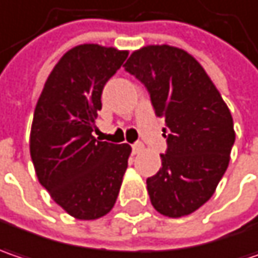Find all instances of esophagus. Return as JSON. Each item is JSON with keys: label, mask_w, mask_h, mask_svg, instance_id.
I'll use <instances>...</instances> for the list:
<instances>
[{"label": "esophagus", "mask_w": 258, "mask_h": 258, "mask_svg": "<svg viewBox=\"0 0 258 258\" xmlns=\"http://www.w3.org/2000/svg\"><path fill=\"white\" fill-rule=\"evenodd\" d=\"M143 150H144V144L143 143L133 144V153H134V155H139V153H142Z\"/></svg>", "instance_id": "1"}]
</instances>
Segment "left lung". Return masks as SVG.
I'll return each mask as SVG.
<instances>
[{"instance_id": "obj_1", "label": "left lung", "mask_w": 258, "mask_h": 258, "mask_svg": "<svg viewBox=\"0 0 258 258\" xmlns=\"http://www.w3.org/2000/svg\"><path fill=\"white\" fill-rule=\"evenodd\" d=\"M124 69L147 87L155 114L165 119L168 150L147 178L152 206L168 218L188 216L215 194L235 142L234 119L202 64L171 45H147Z\"/></svg>"}]
</instances>
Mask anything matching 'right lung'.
I'll list each match as a JSON object with an SVG mask.
<instances>
[{"instance_id": "obj_1", "label": "right lung", "mask_w": 258, "mask_h": 258, "mask_svg": "<svg viewBox=\"0 0 258 258\" xmlns=\"http://www.w3.org/2000/svg\"><path fill=\"white\" fill-rule=\"evenodd\" d=\"M128 51L83 43L61 56L38 99L30 156L42 187L70 216L96 220L114 207L131 146L99 142L95 119L102 90Z\"/></svg>"}]
</instances>
